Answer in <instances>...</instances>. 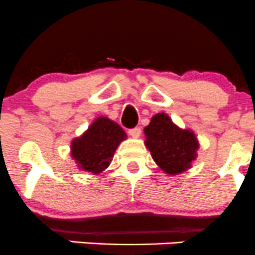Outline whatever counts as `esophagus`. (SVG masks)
<instances>
[{
	"mask_svg": "<svg viewBox=\"0 0 255 255\" xmlns=\"http://www.w3.org/2000/svg\"><path fill=\"white\" fill-rule=\"evenodd\" d=\"M128 133H129V134H130V137L139 138L140 133H142V129H140L139 127H134V128H132V129L128 130Z\"/></svg>",
	"mask_w": 255,
	"mask_h": 255,
	"instance_id": "esophagus-1",
	"label": "esophagus"
}]
</instances>
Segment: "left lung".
I'll list each match as a JSON object with an SVG mask.
<instances>
[{"label":"left lung","instance_id":"obj_1","mask_svg":"<svg viewBox=\"0 0 255 255\" xmlns=\"http://www.w3.org/2000/svg\"><path fill=\"white\" fill-rule=\"evenodd\" d=\"M144 134L154 161L169 175L184 173L196 159L199 149L196 135L174 125L165 113L151 117L150 123L144 128Z\"/></svg>","mask_w":255,"mask_h":255}]
</instances>
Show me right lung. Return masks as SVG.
<instances>
[{"label":"right lung","instance_id":"right-lung-1","mask_svg":"<svg viewBox=\"0 0 255 255\" xmlns=\"http://www.w3.org/2000/svg\"><path fill=\"white\" fill-rule=\"evenodd\" d=\"M125 130L107 117H99L71 143V156L85 171L100 174L110 165L116 149L126 139Z\"/></svg>","mask_w":255,"mask_h":255}]
</instances>
